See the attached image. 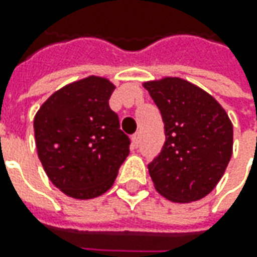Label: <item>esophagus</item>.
<instances>
[{"mask_svg": "<svg viewBox=\"0 0 257 257\" xmlns=\"http://www.w3.org/2000/svg\"><path fill=\"white\" fill-rule=\"evenodd\" d=\"M132 142H133L134 147H137V146H139V143H140V133L133 134V137H132Z\"/></svg>", "mask_w": 257, "mask_h": 257, "instance_id": "esophagus-1", "label": "esophagus"}]
</instances>
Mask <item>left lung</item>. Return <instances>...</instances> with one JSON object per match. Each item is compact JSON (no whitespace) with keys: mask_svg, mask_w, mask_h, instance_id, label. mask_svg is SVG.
<instances>
[{"mask_svg":"<svg viewBox=\"0 0 257 257\" xmlns=\"http://www.w3.org/2000/svg\"><path fill=\"white\" fill-rule=\"evenodd\" d=\"M159 107L166 142L149 164L154 189L167 200H200L222 179L233 153V125L212 95L179 77L146 81Z\"/></svg>","mask_w":257,"mask_h":257,"instance_id":"obj_1","label":"left lung"}]
</instances>
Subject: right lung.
<instances>
[{
  "mask_svg": "<svg viewBox=\"0 0 257 257\" xmlns=\"http://www.w3.org/2000/svg\"><path fill=\"white\" fill-rule=\"evenodd\" d=\"M114 88L110 80L90 75L57 90L35 114L38 159L51 183L73 199L107 192L130 153L108 105Z\"/></svg>",
  "mask_w": 257,
  "mask_h": 257,
  "instance_id": "1",
  "label": "right lung"
}]
</instances>
